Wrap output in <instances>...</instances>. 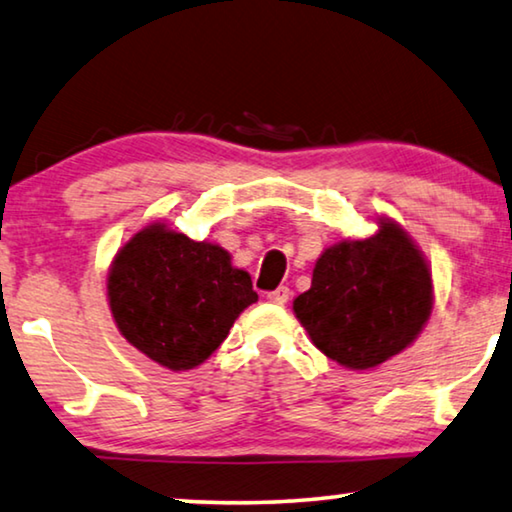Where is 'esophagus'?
<instances>
[{"instance_id": "obj_1", "label": "esophagus", "mask_w": 512, "mask_h": 512, "mask_svg": "<svg viewBox=\"0 0 512 512\" xmlns=\"http://www.w3.org/2000/svg\"><path fill=\"white\" fill-rule=\"evenodd\" d=\"M289 296H292L289 287H278V289H273V292L266 294V299H269L271 303H276V305H282V303L289 301Z\"/></svg>"}]
</instances>
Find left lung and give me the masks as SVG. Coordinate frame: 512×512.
<instances>
[{"label": "left lung", "mask_w": 512, "mask_h": 512, "mask_svg": "<svg viewBox=\"0 0 512 512\" xmlns=\"http://www.w3.org/2000/svg\"><path fill=\"white\" fill-rule=\"evenodd\" d=\"M294 312L319 352L370 370L421 333L432 312V273L407 232L381 220L370 239L324 250Z\"/></svg>", "instance_id": "8db88e82"}]
</instances>
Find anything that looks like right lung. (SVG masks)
I'll return each mask as SVG.
<instances>
[{"label":"right lung","mask_w":512,"mask_h":512,"mask_svg":"<svg viewBox=\"0 0 512 512\" xmlns=\"http://www.w3.org/2000/svg\"><path fill=\"white\" fill-rule=\"evenodd\" d=\"M108 299L135 349L163 368L190 370L216 352L257 292L227 250L158 223L114 257Z\"/></svg>","instance_id":"1"}]
</instances>
